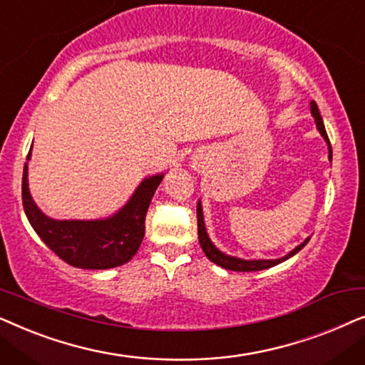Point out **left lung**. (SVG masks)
I'll use <instances>...</instances> for the list:
<instances>
[{
    "instance_id": "1",
    "label": "left lung",
    "mask_w": 365,
    "mask_h": 365,
    "mask_svg": "<svg viewBox=\"0 0 365 365\" xmlns=\"http://www.w3.org/2000/svg\"><path fill=\"white\" fill-rule=\"evenodd\" d=\"M311 111H312V116L316 118V123H317V129L321 131V134L326 139L327 144H329V159H332V148H331V141H329L327 138V133H326V128H324V121L321 118V113H319V108L316 101L311 103ZM197 236H199V244H201L204 254H206L209 261H212L214 264H217V266H221L224 269H229V271H237V272H251V271H262V269H267V267H272L276 266V264L286 261V259L292 257L294 254H297L301 249L306 246L309 242V239H306L302 244H299V246L294 249L287 254V256H284L281 259H259V261H244V259H239V257H232V256H227V254H224L219 251V249L214 246L211 242V239L207 237V232L206 229H204V219H202V209H201V202H197Z\"/></svg>"
}]
</instances>
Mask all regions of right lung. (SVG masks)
Here are the masks:
<instances>
[{
	"label": "right lung",
	"instance_id": "1",
	"mask_svg": "<svg viewBox=\"0 0 365 365\" xmlns=\"http://www.w3.org/2000/svg\"><path fill=\"white\" fill-rule=\"evenodd\" d=\"M28 153V159H29ZM163 176L139 184L134 196L116 216L99 221H54L44 216L29 196L28 164L23 169L21 196L26 217L41 241L69 266L111 269L131 261L146 229V212Z\"/></svg>",
	"mask_w": 365,
	"mask_h": 365
}]
</instances>
